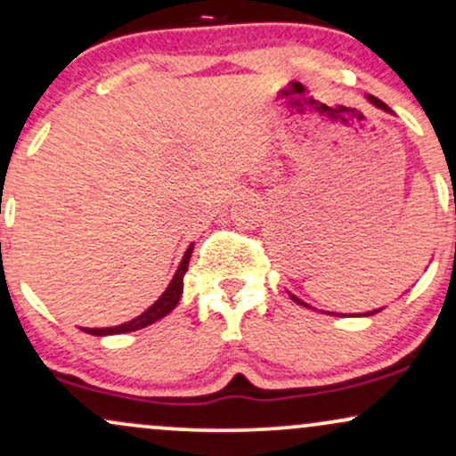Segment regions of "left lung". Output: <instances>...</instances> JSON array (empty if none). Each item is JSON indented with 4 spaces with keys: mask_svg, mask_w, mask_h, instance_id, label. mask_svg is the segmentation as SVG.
Masks as SVG:
<instances>
[{
    "mask_svg": "<svg viewBox=\"0 0 456 456\" xmlns=\"http://www.w3.org/2000/svg\"><path fill=\"white\" fill-rule=\"evenodd\" d=\"M366 101H369L370 104H373V107L381 109V111H386V113H392V109L388 107V104H386V102H381L379 98H375V96H366ZM287 294H289V297H291V300L296 302V305H300V306H306V308H313L311 305H306L305 300H300V297L291 294V291H287ZM379 311H384V308H375V311H369V313H364V315H362V313H360V317H369V315H375V313H379ZM322 313H326V315H337V313H328V311H322Z\"/></svg>",
    "mask_w": 456,
    "mask_h": 456,
    "instance_id": "1",
    "label": "left lung"
}]
</instances>
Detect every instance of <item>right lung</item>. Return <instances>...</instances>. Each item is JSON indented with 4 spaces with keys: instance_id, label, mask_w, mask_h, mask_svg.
<instances>
[{
    "instance_id": "1",
    "label": "right lung",
    "mask_w": 456,
    "mask_h": 456,
    "mask_svg": "<svg viewBox=\"0 0 456 456\" xmlns=\"http://www.w3.org/2000/svg\"><path fill=\"white\" fill-rule=\"evenodd\" d=\"M192 246L191 244L186 248L184 257H182L180 265H177L174 279H171L169 285H167V289L162 291L159 300L154 302L150 308H145L141 315H137L134 319H130L126 323H119V326H113V328H81L83 332L87 334H94V337H109V334H124V332H134V330H141V328H148L151 326L154 322H159V319L167 317L171 311L177 306V302H180L182 297V289H184V274L188 270V261H191V255H192Z\"/></svg>"
}]
</instances>
